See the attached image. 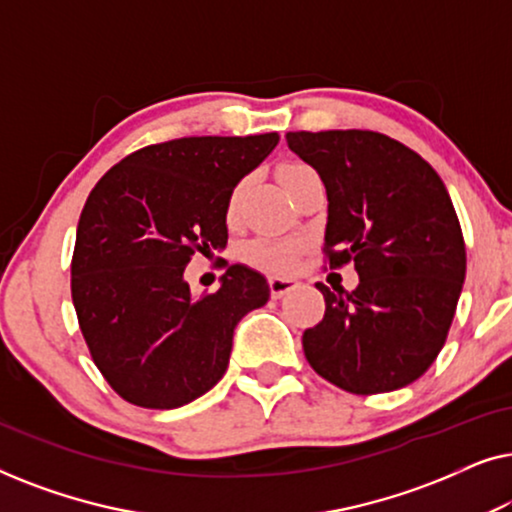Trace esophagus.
Returning a JSON list of instances; mask_svg holds the SVG:
<instances>
[{
    "mask_svg": "<svg viewBox=\"0 0 512 512\" xmlns=\"http://www.w3.org/2000/svg\"><path fill=\"white\" fill-rule=\"evenodd\" d=\"M296 286H300V282H298V279H293V277H277V275L270 277L272 298H282L289 291L296 289Z\"/></svg>",
    "mask_w": 512,
    "mask_h": 512,
    "instance_id": "esophagus-1",
    "label": "esophagus"
}]
</instances>
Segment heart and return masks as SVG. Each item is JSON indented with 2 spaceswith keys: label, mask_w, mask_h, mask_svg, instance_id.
<instances>
[{
  "label": "heart",
  "mask_w": 512,
  "mask_h": 512,
  "mask_svg": "<svg viewBox=\"0 0 512 512\" xmlns=\"http://www.w3.org/2000/svg\"><path fill=\"white\" fill-rule=\"evenodd\" d=\"M310 172V167L305 165H284L279 170V179H282L284 186H289L293 179L300 177V174ZM240 191L242 188H235L233 195H230L228 202V212L233 214L237 207V200H240ZM247 256L251 263L261 265L265 270H289L293 268L298 258V244L296 242H286V240H256L249 244Z\"/></svg>",
  "instance_id": "heart-1"
}]
</instances>
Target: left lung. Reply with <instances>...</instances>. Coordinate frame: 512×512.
<instances>
[{
    "label": "left lung",
    "instance_id": "left-lung-1",
    "mask_svg": "<svg viewBox=\"0 0 512 512\" xmlns=\"http://www.w3.org/2000/svg\"><path fill=\"white\" fill-rule=\"evenodd\" d=\"M286 144L326 186L331 268L354 261L359 272L354 291L317 284L326 314L303 333L307 361L352 394L408 387L443 349L466 279L443 179L380 132H289Z\"/></svg>",
    "mask_w": 512,
    "mask_h": 512
}]
</instances>
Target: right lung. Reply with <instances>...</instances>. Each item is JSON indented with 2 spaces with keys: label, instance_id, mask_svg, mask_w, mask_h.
<instances>
[{
  "label": "right lung",
  "instance_id": "add662e5",
  "mask_svg": "<svg viewBox=\"0 0 512 512\" xmlns=\"http://www.w3.org/2000/svg\"><path fill=\"white\" fill-rule=\"evenodd\" d=\"M277 142V132L172 139L123 158L90 191L72 300L95 366L128 403L172 410L207 394L235 326L268 303V279L247 265H230L207 296L184 270L198 251L226 247L230 195Z\"/></svg>",
  "mask_w": 512,
  "mask_h": 512
}]
</instances>
